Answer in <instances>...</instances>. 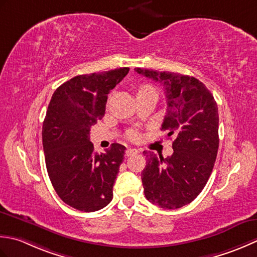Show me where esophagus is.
Listing matches in <instances>:
<instances>
[{"mask_svg": "<svg viewBox=\"0 0 257 257\" xmlns=\"http://www.w3.org/2000/svg\"><path fill=\"white\" fill-rule=\"evenodd\" d=\"M139 152H140L139 150L133 149V148H130V149H127L126 151H125V155H126V156H132V155H134V154H138Z\"/></svg>", "mask_w": 257, "mask_h": 257, "instance_id": "34e87169", "label": "esophagus"}]
</instances>
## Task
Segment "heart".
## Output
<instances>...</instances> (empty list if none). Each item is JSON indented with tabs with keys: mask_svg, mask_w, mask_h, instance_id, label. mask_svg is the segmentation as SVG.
I'll return each instance as SVG.
<instances>
[{
	"mask_svg": "<svg viewBox=\"0 0 257 257\" xmlns=\"http://www.w3.org/2000/svg\"><path fill=\"white\" fill-rule=\"evenodd\" d=\"M149 90H153V88L152 87H149V86H143V87H141L140 88V91L139 92H143V91H149ZM128 136L131 139H134L135 136H136V133L134 132V131H131V132L128 133Z\"/></svg>",
	"mask_w": 257,
	"mask_h": 257,
	"instance_id": "1",
	"label": "heart"
}]
</instances>
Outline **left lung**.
Wrapping results in <instances>:
<instances>
[{
  "mask_svg": "<svg viewBox=\"0 0 257 257\" xmlns=\"http://www.w3.org/2000/svg\"><path fill=\"white\" fill-rule=\"evenodd\" d=\"M135 71L163 86L167 109L162 130L175 136L174 152L166 159L144 151V194L162 208H180L195 200L213 171L219 143L217 104L195 77L140 67Z\"/></svg>",
  "mask_w": 257,
  "mask_h": 257,
  "instance_id": "left-lung-1",
  "label": "left lung"
}]
</instances>
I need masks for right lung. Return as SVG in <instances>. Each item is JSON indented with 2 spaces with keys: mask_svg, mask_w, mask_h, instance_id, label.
Returning <instances> with one entry per match:
<instances>
[{
  "mask_svg": "<svg viewBox=\"0 0 257 257\" xmlns=\"http://www.w3.org/2000/svg\"><path fill=\"white\" fill-rule=\"evenodd\" d=\"M128 71L119 67L77 75L52 95L42 127L46 170L61 200L78 211H98L113 198L125 146L113 143L97 154L90 131L105 114L107 94Z\"/></svg>",
  "mask_w": 257,
  "mask_h": 257,
  "instance_id": "add662e5",
  "label": "right lung"
}]
</instances>
